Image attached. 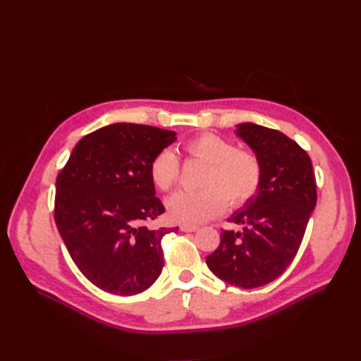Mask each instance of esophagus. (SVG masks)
I'll list each match as a JSON object with an SVG mask.
<instances>
[{
    "label": "esophagus",
    "mask_w": 361,
    "mask_h": 361,
    "mask_svg": "<svg viewBox=\"0 0 361 361\" xmlns=\"http://www.w3.org/2000/svg\"><path fill=\"white\" fill-rule=\"evenodd\" d=\"M182 232H195L199 228L197 224H188V223H183L179 226Z\"/></svg>",
    "instance_id": "esophagus-1"
}]
</instances>
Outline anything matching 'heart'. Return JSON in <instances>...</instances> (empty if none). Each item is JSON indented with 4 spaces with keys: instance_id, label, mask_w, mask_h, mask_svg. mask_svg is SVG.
<instances>
[{
    "instance_id": "b5f03b06",
    "label": "heart",
    "mask_w": 361,
    "mask_h": 361,
    "mask_svg": "<svg viewBox=\"0 0 361 361\" xmlns=\"http://www.w3.org/2000/svg\"><path fill=\"white\" fill-rule=\"evenodd\" d=\"M182 150L190 158L206 164L200 191H178L167 200V212L178 223H199L220 214L226 203L239 207L257 194L264 166L253 150L238 149L220 135L200 134L183 143ZM180 164L170 150H161L152 158L149 176L159 191L176 185Z\"/></svg>"
}]
</instances>
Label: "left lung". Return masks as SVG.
Returning <instances> with one entry per match:
<instances>
[{"mask_svg":"<svg viewBox=\"0 0 361 361\" xmlns=\"http://www.w3.org/2000/svg\"><path fill=\"white\" fill-rule=\"evenodd\" d=\"M238 135L264 166V179L244 209L221 228V241L206 264L216 277L244 289L264 286L288 269L297 256L316 204L312 159L297 141L255 123L238 125Z\"/></svg>","mask_w":361,"mask_h":361,"instance_id":"left-lung-1","label":"left lung"}]
</instances>
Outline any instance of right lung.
Instances as JSON below:
<instances>
[{
	"mask_svg": "<svg viewBox=\"0 0 361 361\" xmlns=\"http://www.w3.org/2000/svg\"><path fill=\"white\" fill-rule=\"evenodd\" d=\"M174 135L149 125H108L82 137L59 173L54 220L82 276L108 293L137 295L161 274V241L178 227L146 226L166 212L149 166Z\"/></svg>",
	"mask_w": 361,
	"mask_h": 361,
	"instance_id": "add662e5",
	"label": "right lung"
}]
</instances>
